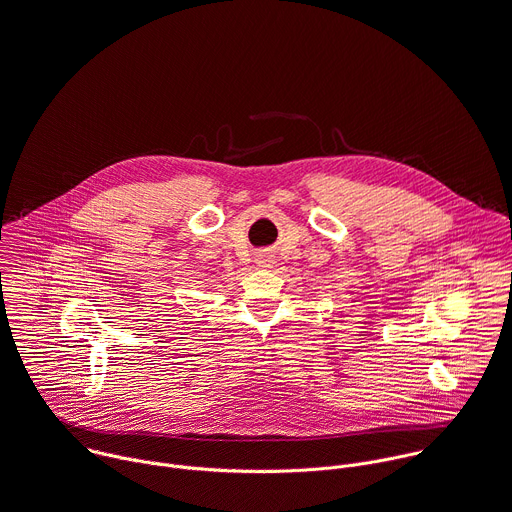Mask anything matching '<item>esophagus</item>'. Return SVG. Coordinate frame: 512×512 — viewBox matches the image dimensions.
I'll use <instances>...</instances> for the list:
<instances>
[{
  "instance_id": "34e87169",
  "label": "esophagus",
  "mask_w": 512,
  "mask_h": 512,
  "mask_svg": "<svg viewBox=\"0 0 512 512\" xmlns=\"http://www.w3.org/2000/svg\"><path fill=\"white\" fill-rule=\"evenodd\" d=\"M256 262H258L260 268H272L274 266V256L272 254H260Z\"/></svg>"
}]
</instances>
